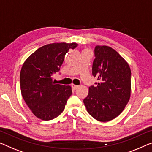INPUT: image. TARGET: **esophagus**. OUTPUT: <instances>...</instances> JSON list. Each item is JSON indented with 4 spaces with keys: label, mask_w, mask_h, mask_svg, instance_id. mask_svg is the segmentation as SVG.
Wrapping results in <instances>:
<instances>
[{
    "label": "esophagus",
    "mask_w": 152,
    "mask_h": 152,
    "mask_svg": "<svg viewBox=\"0 0 152 152\" xmlns=\"http://www.w3.org/2000/svg\"><path fill=\"white\" fill-rule=\"evenodd\" d=\"M72 89H76L78 87V85H74V84H72Z\"/></svg>",
    "instance_id": "34e87169"
}]
</instances>
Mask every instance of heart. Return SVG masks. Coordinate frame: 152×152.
<instances>
[{"instance_id": "1", "label": "heart", "mask_w": 152, "mask_h": 152, "mask_svg": "<svg viewBox=\"0 0 152 152\" xmlns=\"http://www.w3.org/2000/svg\"><path fill=\"white\" fill-rule=\"evenodd\" d=\"M87 50V49H85V50Z\"/></svg>"}]
</instances>
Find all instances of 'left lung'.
Wrapping results in <instances>:
<instances>
[{"instance_id":"8db88e82","label":"left lung","mask_w":152,"mask_h":152,"mask_svg":"<svg viewBox=\"0 0 152 152\" xmlns=\"http://www.w3.org/2000/svg\"><path fill=\"white\" fill-rule=\"evenodd\" d=\"M92 74L98 77L83 102L87 112L99 121H109L121 114L131 94V70L126 60L112 48L96 46Z\"/></svg>"}]
</instances>
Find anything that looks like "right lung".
<instances>
[{"mask_svg":"<svg viewBox=\"0 0 152 152\" xmlns=\"http://www.w3.org/2000/svg\"><path fill=\"white\" fill-rule=\"evenodd\" d=\"M76 43H53L31 54L20 72V89L24 100L37 118L48 121L64 110L72 94L71 86L54 84L53 75L59 71L65 54Z\"/></svg>","mask_w":152,"mask_h":152,"instance_id":"1","label":"right lung"}]
</instances>
